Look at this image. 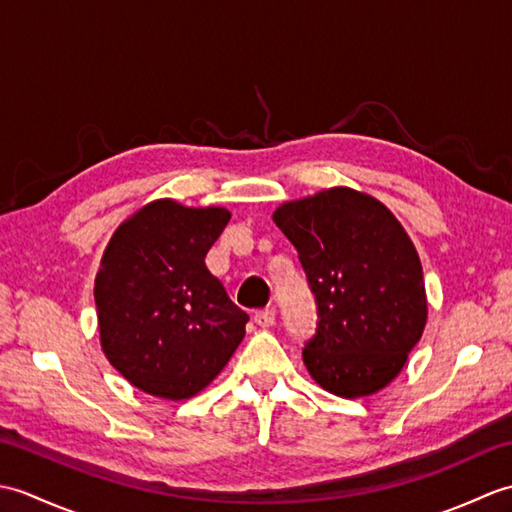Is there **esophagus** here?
Masks as SVG:
<instances>
[{
  "label": "esophagus",
  "instance_id": "esophagus-1",
  "mask_svg": "<svg viewBox=\"0 0 512 512\" xmlns=\"http://www.w3.org/2000/svg\"><path fill=\"white\" fill-rule=\"evenodd\" d=\"M275 317H277V312H275V308H266V310H259V312H255V323L259 325V328H264V330H268V328H273V325H275Z\"/></svg>",
  "mask_w": 512,
  "mask_h": 512
}]
</instances>
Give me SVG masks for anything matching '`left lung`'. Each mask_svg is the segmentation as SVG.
<instances>
[{
    "label": "left lung",
    "instance_id": "8db88e82",
    "mask_svg": "<svg viewBox=\"0 0 512 512\" xmlns=\"http://www.w3.org/2000/svg\"><path fill=\"white\" fill-rule=\"evenodd\" d=\"M317 306L303 363L343 398L383 389L407 363L427 321L422 266L400 222L378 200L328 189L273 215Z\"/></svg>",
    "mask_w": 512,
    "mask_h": 512
}]
</instances>
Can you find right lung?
Returning <instances> with one entry per match:
<instances>
[{
	"label": "right lung",
	"instance_id": "1",
	"mask_svg": "<svg viewBox=\"0 0 512 512\" xmlns=\"http://www.w3.org/2000/svg\"><path fill=\"white\" fill-rule=\"evenodd\" d=\"M226 209L147 204L114 233L96 275L103 352L134 387L182 400L222 372L248 314L228 299L204 257Z\"/></svg>",
	"mask_w": 512,
	"mask_h": 512
}]
</instances>
